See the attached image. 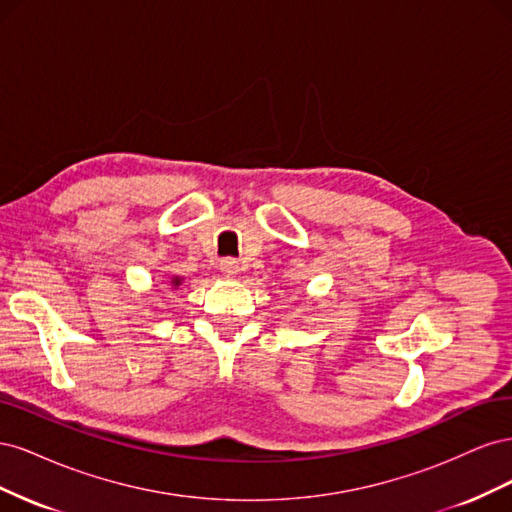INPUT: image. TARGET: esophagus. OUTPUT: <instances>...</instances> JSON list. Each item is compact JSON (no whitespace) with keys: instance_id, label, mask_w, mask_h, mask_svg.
<instances>
[{"instance_id":"esophagus-1","label":"esophagus","mask_w":512,"mask_h":512,"mask_svg":"<svg viewBox=\"0 0 512 512\" xmlns=\"http://www.w3.org/2000/svg\"><path fill=\"white\" fill-rule=\"evenodd\" d=\"M220 269L226 277H235L239 273V260L237 258H222Z\"/></svg>"}]
</instances>
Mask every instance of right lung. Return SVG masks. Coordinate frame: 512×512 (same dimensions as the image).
<instances>
[{
    "instance_id": "1",
    "label": "right lung",
    "mask_w": 512,
    "mask_h": 512,
    "mask_svg": "<svg viewBox=\"0 0 512 512\" xmlns=\"http://www.w3.org/2000/svg\"><path fill=\"white\" fill-rule=\"evenodd\" d=\"M183 280H181V277H173V280H170V284H173V286H179Z\"/></svg>"
}]
</instances>
